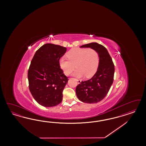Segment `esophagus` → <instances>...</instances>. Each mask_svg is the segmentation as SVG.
<instances>
[{
  "mask_svg": "<svg viewBox=\"0 0 146 146\" xmlns=\"http://www.w3.org/2000/svg\"><path fill=\"white\" fill-rule=\"evenodd\" d=\"M76 81H78V82L79 83V84H80L81 83V80L80 79H76Z\"/></svg>",
  "mask_w": 146,
  "mask_h": 146,
  "instance_id": "34e87169",
  "label": "esophagus"
}]
</instances>
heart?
I'll use <instances>...</instances> for the list:
<instances>
[{
  "label": "heart",
  "mask_w": 146,
  "mask_h": 146,
  "mask_svg": "<svg viewBox=\"0 0 146 146\" xmlns=\"http://www.w3.org/2000/svg\"><path fill=\"white\" fill-rule=\"evenodd\" d=\"M68 59L62 58L59 65L66 75H68L76 67L78 68L73 75L81 77L85 75L89 78L97 71L100 57L97 51L92 48H73L67 53Z\"/></svg>",
  "instance_id": "heart-1"
}]
</instances>
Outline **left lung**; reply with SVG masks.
Segmentation results:
<instances>
[{
    "instance_id": "obj_1",
    "label": "left lung",
    "mask_w": 146,
    "mask_h": 146,
    "mask_svg": "<svg viewBox=\"0 0 146 146\" xmlns=\"http://www.w3.org/2000/svg\"><path fill=\"white\" fill-rule=\"evenodd\" d=\"M81 48L96 50L99 54L100 62L97 72L93 77L81 81L76 86V94L82 102L97 103L106 96L113 84L115 65L108 50L101 44L93 42L83 45Z\"/></svg>"
}]
</instances>
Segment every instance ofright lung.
Masks as SVG:
<instances>
[{
  "label": "right lung",
  "instance_id": "right-lung-1",
  "mask_svg": "<svg viewBox=\"0 0 146 146\" xmlns=\"http://www.w3.org/2000/svg\"><path fill=\"white\" fill-rule=\"evenodd\" d=\"M66 52L65 47L47 43L36 51L31 60L28 72L29 88L42 106H56L62 102L68 80L60 68L59 59Z\"/></svg>",
  "mask_w": 146,
  "mask_h": 146
}]
</instances>
